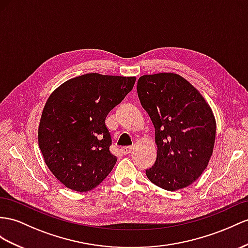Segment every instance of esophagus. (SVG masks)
<instances>
[{"label": "esophagus", "instance_id": "34e87169", "mask_svg": "<svg viewBox=\"0 0 248 248\" xmlns=\"http://www.w3.org/2000/svg\"><path fill=\"white\" fill-rule=\"evenodd\" d=\"M132 150H133V148L130 147V145H129V147H123V148H122V152H123L124 154H125V155L131 153Z\"/></svg>", "mask_w": 248, "mask_h": 248}]
</instances>
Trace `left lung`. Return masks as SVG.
<instances>
[{
	"label": "left lung",
	"instance_id": "8db88e82",
	"mask_svg": "<svg viewBox=\"0 0 248 248\" xmlns=\"http://www.w3.org/2000/svg\"><path fill=\"white\" fill-rule=\"evenodd\" d=\"M137 93L155 126L157 158L145 170L151 182L174 192L192 185L213 155L216 119L202 94L179 74L139 78Z\"/></svg>",
	"mask_w": 248,
	"mask_h": 248
}]
</instances>
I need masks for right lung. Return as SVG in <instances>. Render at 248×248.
I'll return each mask as SVG.
<instances>
[{"instance_id":"right-lung-1","label":"right lung","mask_w":248,"mask_h":248,"mask_svg":"<svg viewBox=\"0 0 248 248\" xmlns=\"http://www.w3.org/2000/svg\"><path fill=\"white\" fill-rule=\"evenodd\" d=\"M135 76L88 73L50 94L39 124V147L48 169L67 188L88 192L117 161L105 120L133 87Z\"/></svg>"}]
</instances>
